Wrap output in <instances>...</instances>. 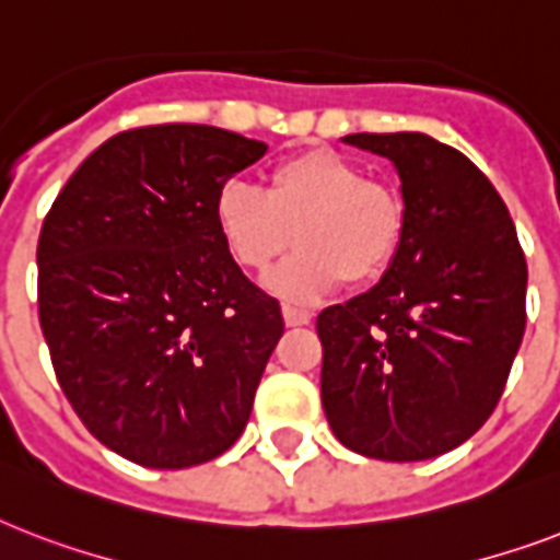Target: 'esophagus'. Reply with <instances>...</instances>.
<instances>
[{
    "mask_svg": "<svg viewBox=\"0 0 560 560\" xmlns=\"http://www.w3.org/2000/svg\"><path fill=\"white\" fill-rule=\"evenodd\" d=\"M281 316H284V325H288V328H299V325L311 323V314H307V311H302V307L284 305L281 307Z\"/></svg>",
    "mask_w": 560,
    "mask_h": 560,
    "instance_id": "obj_1",
    "label": "esophagus"
}]
</instances>
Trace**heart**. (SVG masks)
Masks as SVG:
<instances>
[{"mask_svg": "<svg viewBox=\"0 0 560 560\" xmlns=\"http://www.w3.org/2000/svg\"><path fill=\"white\" fill-rule=\"evenodd\" d=\"M211 218L237 267L264 272L293 235L299 249L267 276V290L290 305H314L351 284H372L389 270L404 235V206L389 188L328 148L293 153L267 188L226 183Z\"/></svg>", "mask_w": 560, "mask_h": 560, "instance_id": "1", "label": "heart"}]
</instances>
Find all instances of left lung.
<instances>
[{
  "label": "left lung",
  "mask_w": 560,
  "mask_h": 560,
  "mask_svg": "<svg viewBox=\"0 0 560 560\" xmlns=\"http://www.w3.org/2000/svg\"><path fill=\"white\" fill-rule=\"evenodd\" d=\"M395 165L404 235L372 290L316 319L323 407L349 451L421 462L459 447L503 395L526 328V258L503 197L427 133H351Z\"/></svg>",
  "instance_id": "left-lung-1"
}]
</instances>
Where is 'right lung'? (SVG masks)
Returning a JSON list of instances; mask_svg holds the SVG:
<instances>
[{
  "label": "right lung",
  "mask_w": 560,
  "mask_h": 560,
  "mask_svg": "<svg viewBox=\"0 0 560 560\" xmlns=\"http://www.w3.org/2000/svg\"><path fill=\"white\" fill-rule=\"evenodd\" d=\"M264 153L209 125L127 130L81 162L43 220L51 366L86 430L136 465H202L249 421L284 319L232 261L211 206Z\"/></svg>",
  "instance_id": "obj_1"
}]
</instances>
